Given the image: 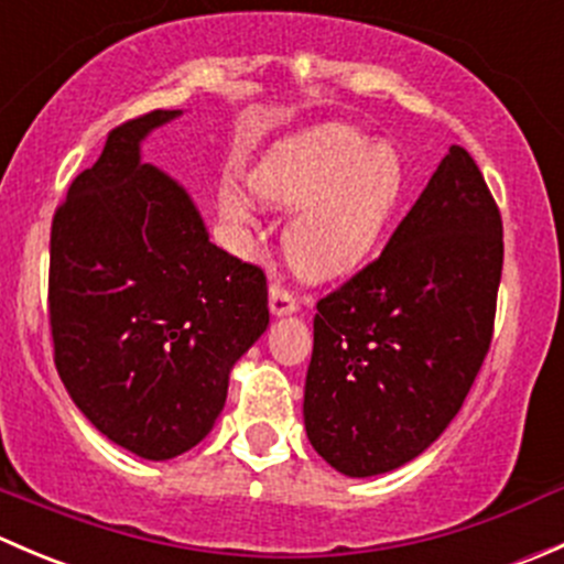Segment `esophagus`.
I'll return each instance as SVG.
<instances>
[{"mask_svg":"<svg viewBox=\"0 0 564 564\" xmlns=\"http://www.w3.org/2000/svg\"><path fill=\"white\" fill-rule=\"evenodd\" d=\"M300 308L297 297H294V292H289L286 286H281V283H272L270 286V311L275 316H286V314H294V311Z\"/></svg>","mask_w":564,"mask_h":564,"instance_id":"esophagus-1","label":"esophagus"}]
</instances>
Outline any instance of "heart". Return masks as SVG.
<instances>
[{
	"label": "heart",
	"mask_w": 564,
	"mask_h": 564,
	"mask_svg": "<svg viewBox=\"0 0 564 564\" xmlns=\"http://www.w3.org/2000/svg\"><path fill=\"white\" fill-rule=\"evenodd\" d=\"M256 202L272 209L303 207L286 229V256L305 278L349 272L371 253L403 191V166L390 147L344 124L314 130L278 147L248 176ZM231 224H248V202L224 193Z\"/></svg>",
	"instance_id": "obj_1"
}]
</instances>
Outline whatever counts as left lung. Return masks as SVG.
I'll return each mask as SVG.
<instances>
[{
	"label": "left lung",
	"mask_w": 564,
	"mask_h": 564,
	"mask_svg": "<svg viewBox=\"0 0 564 564\" xmlns=\"http://www.w3.org/2000/svg\"><path fill=\"white\" fill-rule=\"evenodd\" d=\"M502 215L451 147L382 253L316 303L305 431L349 477L417 458L458 414L491 349Z\"/></svg>",
	"instance_id": "left-lung-1"
}]
</instances>
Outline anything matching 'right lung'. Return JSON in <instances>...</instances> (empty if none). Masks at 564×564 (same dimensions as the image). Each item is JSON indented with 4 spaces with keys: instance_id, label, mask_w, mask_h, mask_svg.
<instances>
[{
    "instance_id": "obj_1",
    "label": "right lung",
    "mask_w": 564,
    "mask_h": 564,
    "mask_svg": "<svg viewBox=\"0 0 564 564\" xmlns=\"http://www.w3.org/2000/svg\"><path fill=\"white\" fill-rule=\"evenodd\" d=\"M176 113L108 130L51 224L56 371L100 434L150 460L209 434L231 366L270 324L264 270L213 246L187 193L139 161Z\"/></svg>"
}]
</instances>
